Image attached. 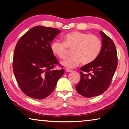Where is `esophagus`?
Segmentation results:
<instances>
[{"label": "esophagus", "mask_w": 129, "mask_h": 129, "mask_svg": "<svg viewBox=\"0 0 129 129\" xmlns=\"http://www.w3.org/2000/svg\"><path fill=\"white\" fill-rule=\"evenodd\" d=\"M66 72H71L72 70L69 69H66Z\"/></svg>", "instance_id": "34e87169"}]
</instances>
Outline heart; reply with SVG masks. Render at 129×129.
<instances>
[{"label":"heart","mask_w":129,"mask_h":129,"mask_svg":"<svg viewBox=\"0 0 129 129\" xmlns=\"http://www.w3.org/2000/svg\"><path fill=\"white\" fill-rule=\"evenodd\" d=\"M64 42L54 40L50 45L53 53L60 59L65 57L69 49H72L73 55L63 60L61 65L73 68L80 64H90L99 55L102 48L101 40L94 35L75 31L67 33L63 37Z\"/></svg>","instance_id":"obj_1"}]
</instances>
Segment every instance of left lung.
I'll return each mask as SVG.
<instances>
[{
	"label": "left lung",
	"mask_w": 129,
	"mask_h": 129,
	"mask_svg": "<svg viewBox=\"0 0 129 129\" xmlns=\"http://www.w3.org/2000/svg\"><path fill=\"white\" fill-rule=\"evenodd\" d=\"M102 48L93 62L80 68V80L76 86L77 92L85 98L102 94L108 89L117 68V55L113 40L103 31Z\"/></svg>",
	"instance_id": "obj_1"
}]
</instances>
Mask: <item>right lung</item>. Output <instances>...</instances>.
Listing matches in <instances>:
<instances>
[{"label": "right lung", "mask_w": 129, "mask_h": 129, "mask_svg": "<svg viewBox=\"0 0 129 129\" xmlns=\"http://www.w3.org/2000/svg\"><path fill=\"white\" fill-rule=\"evenodd\" d=\"M61 32L55 28L37 26L17 42L14 52L13 69L17 83L26 96L43 99L55 88L64 69L53 70L57 59L51 43Z\"/></svg>", "instance_id": "add662e5"}]
</instances>
